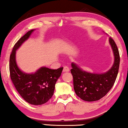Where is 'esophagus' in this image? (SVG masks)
Masks as SVG:
<instances>
[{
  "instance_id": "obj_1",
  "label": "esophagus",
  "mask_w": 128,
  "mask_h": 128,
  "mask_svg": "<svg viewBox=\"0 0 128 128\" xmlns=\"http://www.w3.org/2000/svg\"><path fill=\"white\" fill-rule=\"evenodd\" d=\"M70 71V69H69V68L67 66H65V67H64V68H63V70L62 72H68Z\"/></svg>"
}]
</instances>
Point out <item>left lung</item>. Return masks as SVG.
I'll use <instances>...</instances> for the list:
<instances>
[{
  "label": "left lung",
  "mask_w": 128,
  "mask_h": 128,
  "mask_svg": "<svg viewBox=\"0 0 128 128\" xmlns=\"http://www.w3.org/2000/svg\"><path fill=\"white\" fill-rule=\"evenodd\" d=\"M109 43L114 55V63L105 73H94L86 71L74 62H72L71 73L76 95L88 102L98 100L108 93L116 81L120 64V55L114 41L109 38Z\"/></svg>",
  "instance_id": "left-lung-1"
}]
</instances>
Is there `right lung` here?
Instances as JSON below:
<instances>
[{"label":"right lung","mask_w":128,"mask_h":128,"mask_svg":"<svg viewBox=\"0 0 128 128\" xmlns=\"http://www.w3.org/2000/svg\"><path fill=\"white\" fill-rule=\"evenodd\" d=\"M34 30L32 29L28 32L14 45L10 55V72L13 84L22 98L32 105H40L52 97L55 84L61 76L63 67L53 70L42 67L31 73L20 70L16 61V51Z\"/></svg>","instance_id":"1"}]
</instances>
